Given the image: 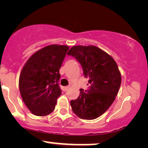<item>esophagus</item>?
<instances>
[{"mask_svg":"<svg viewBox=\"0 0 148 148\" xmlns=\"http://www.w3.org/2000/svg\"><path fill=\"white\" fill-rule=\"evenodd\" d=\"M70 88V86H66V87H64L63 88V90L64 92H66V91H67L69 90V88Z\"/></svg>","mask_w":148,"mask_h":148,"instance_id":"obj_1","label":"esophagus"}]
</instances>
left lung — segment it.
<instances>
[{
  "mask_svg": "<svg viewBox=\"0 0 148 148\" xmlns=\"http://www.w3.org/2000/svg\"><path fill=\"white\" fill-rule=\"evenodd\" d=\"M79 62L89 88L80 90L79 96L71 101L77 116L93 120L104 114L114 102L121 84V75L116 62L108 53L95 46H74L69 50Z\"/></svg>",
  "mask_w": 148,
  "mask_h": 148,
  "instance_id": "8db88e82",
  "label": "left lung"
}]
</instances>
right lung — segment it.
<instances>
[{
	"mask_svg": "<svg viewBox=\"0 0 148 148\" xmlns=\"http://www.w3.org/2000/svg\"><path fill=\"white\" fill-rule=\"evenodd\" d=\"M68 46L52 44L30 56L22 69L19 88L23 101L30 112L40 116L53 112L61 95L58 86L62 65Z\"/></svg>",
	"mask_w": 148,
	"mask_h": 148,
	"instance_id": "obj_1",
	"label": "right lung"
}]
</instances>
